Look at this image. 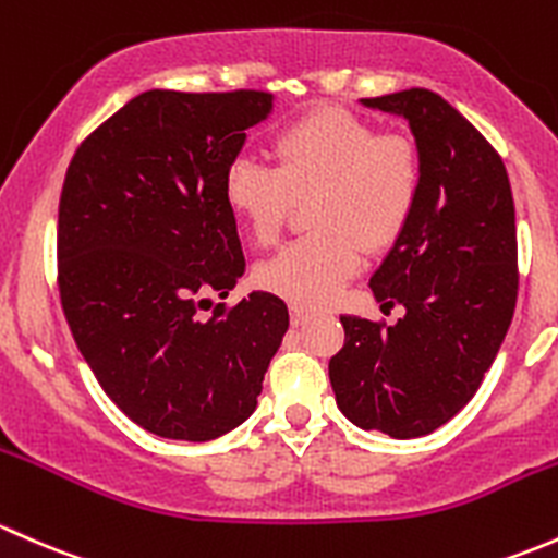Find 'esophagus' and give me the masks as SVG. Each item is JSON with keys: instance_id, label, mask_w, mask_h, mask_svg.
I'll list each match as a JSON object with an SVG mask.
<instances>
[{"instance_id": "1", "label": "esophagus", "mask_w": 558, "mask_h": 558, "mask_svg": "<svg viewBox=\"0 0 558 558\" xmlns=\"http://www.w3.org/2000/svg\"><path fill=\"white\" fill-rule=\"evenodd\" d=\"M308 317H312V308L308 306H301V303H290V319H292V325H303V322H306Z\"/></svg>"}]
</instances>
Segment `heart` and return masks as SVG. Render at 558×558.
<instances>
[{"instance_id": "b5f03b06", "label": "heart", "mask_w": 558, "mask_h": 558, "mask_svg": "<svg viewBox=\"0 0 558 558\" xmlns=\"http://www.w3.org/2000/svg\"><path fill=\"white\" fill-rule=\"evenodd\" d=\"M274 166L236 155L222 177L228 211L250 239L271 246L298 201L308 198V236L257 268L263 290L301 306L332 301L363 266V250H389L416 215L424 187L422 147L405 131L319 107L292 120L271 142Z\"/></svg>"}]
</instances>
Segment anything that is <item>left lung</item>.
<instances>
[{
  "mask_svg": "<svg viewBox=\"0 0 558 558\" xmlns=\"http://www.w3.org/2000/svg\"><path fill=\"white\" fill-rule=\"evenodd\" d=\"M363 105L408 120L424 187L371 277L381 312L400 303L405 317H341L330 384L349 422L405 440L457 416L502 347L519 295L515 209L499 153L438 94L408 88Z\"/></svg>",
  "mask_w": 558,
  "mask_h": 558,
  "instance_id": "1",
  "label": "left lung"
}]
</instances>
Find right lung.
<instances>
[{
  "label": "right lung",
  "instance_id": "1",
  "mask_svg": "<svg viewBox=\"0 0 558 558\" xmlns=\"http://www.w3.org/2000/svg\"><path fill=\"white\" fill-rule=\"evenodd\" d=\"M268 112L266 90H145L66 169L61 308L109 400L160 438L204 444L246 422L290 325L271 292L211 306L244 274L222 177Z\"/></svg>",
  "mask_w": 558,
  "mask_h": 558
}]
</instances>
